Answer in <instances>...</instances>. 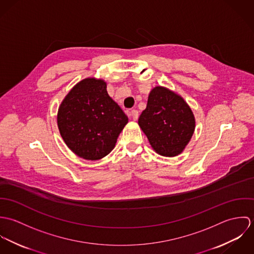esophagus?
Returning <instances> with one entry per match:
<instances>
[{
    "label": "esophagus",
    "mask_w": 254,
    "mask_h": 254,
    "mask_svg": "<svg viewBox=\"0 0 254 254\" xmlns=\"http://www.w3.org/2000/svg\"><path fill=\"white\" fill-rule=\"evenodd\" d=\"M130 115H131V117L133 118V120H137L138 117H139V112H138V110H136V109H132V110L130 111Z\"/></svg>",
    "instance_id": "esophagus-1"
}]
</instances>
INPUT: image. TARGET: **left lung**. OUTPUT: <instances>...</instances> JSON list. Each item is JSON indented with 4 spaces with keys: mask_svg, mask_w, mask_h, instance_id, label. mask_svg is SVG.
<instances>
[{
    "mask_svg": "<svg viewBox=\"0 0 254 254\" xmlns=\"http://www.w3.org/2000/svg\"><path fill=\"white\" fill-rule=\"evenodd\" d=\"M138 123L152 149L166 157L182 153L195 128L194 115L187 102L163 86L150 91Z\"/></svg>",
    "mask_w": 254,
    "mask_h": 254,
    "instance_id": "obj_1",
    "label": "left lung"
}]
</instances>
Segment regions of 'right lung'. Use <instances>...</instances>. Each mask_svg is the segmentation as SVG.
I'll list each match as a JSON object with an SVG mask.
<instances>
[{
  "instance_id": "right-lung-1",
  "label": "right lung",
  "mask_w": 254,
  "mask_h": 254,
  "mask_svg": "<svg viewBox=\"0 0 254 254\" xmlns=\"http://www.w3.org/2000/svg\"><path fill=\"white\" fill-rule=\"evenodd\" d=\"M58 127L77 156L99 160L114 148L128 117L110 98L107 82L88 77L78 82L58 110Z\"/></svg>"
}]
</instances>
